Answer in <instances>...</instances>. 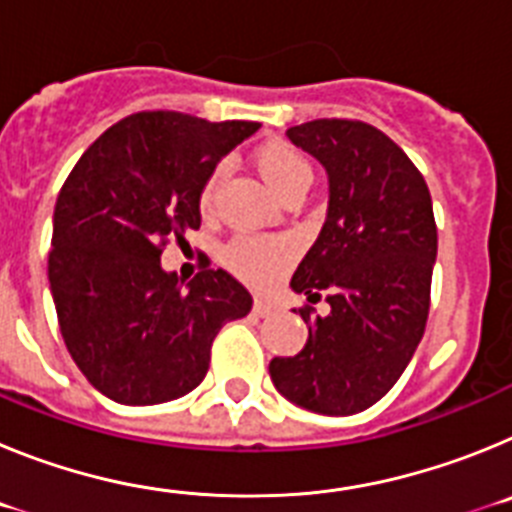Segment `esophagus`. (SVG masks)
<instances>
[{"label":"esophagus","instance_id":"obj_1","mask_svg":"<svg viewBox=\"0 0 512 512\" xmlns=\"http://www.w3.org/2000/svg\"><path fill=\"white\" fill-rule=\"evenodd\" d=\"M253 312L259 315V318H269L271 312H277V305L271 300H264V297H256V302H253Z\"/></svg>","mask_w":512,"mask_h":512}]
</instances>
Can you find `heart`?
I'll list each match as a JSON object with an SVG mask.
<instances>
[{"label": "heart", "mask_w": 512, "mask_h": 512, "mask_svg": "<svg viewBox=\"0 0 512 512\" xmlns=\"http://www.w3.org/2000/svg\"><path fill=\"white\" fill-rule=\"evenodd\" d=\"M253 166L264 176V182L269 184L279 197L287 194L305 192L312 182V169L307 164V158L302 156L297 148H292L284 140H266L253 151ZM220 182V169L212 171L207 176V182L202 184L200 192V210L210 212L215 205V189ZM225 264L230 271H235L238 277L246 279L248 284L256 287H266L287 269L292 261V248L279 238H261V235H241L235 238L223 253Z\"/></svg>", "instance_id": "obj_1"}]
</instances>
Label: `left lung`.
Instances as JSON below:
<instances>
[{
	"label": "left lung",
	"mask_w": 512,
	"mask_h": 512,
	"mask_svg": "<svg viewBox=\"0 0 512 512\" xmlns=\"http://www.w3.org/2000/svg\"><path fill=\"white\" fill-rule=\"evenodd\" d=\"M328 174L318 241L289 287L318 300L297 356L271 359L279 395L320 415H354L392 390L423 338L438 233L423 174L395 140L359 120H312L287 130Z\"/></svg>",
	"instance_id": "8db88e82"
}]
</instances>
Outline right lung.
I'll list each match as a JSON object with an SVG mask.
<instances>
[{"instance_id":"right-lung-1","label":"right lung","mask_w":512,"mask_h":512,"mask_svg":"<svg viewBox=\"0 0 512 512\" xmlns=\"http://www.w3.org/2000/svg\"><path fill=\"white\" fill-rule=\"evenodd\" d=\"M261 125L138 112L76 161L53 212L48 282L81 374L120 405H158L205 379L210 346L251 295L223 269L189 284L161 248L202 223L200 192L220 158Z\"/></svg>"}]
</instances>
